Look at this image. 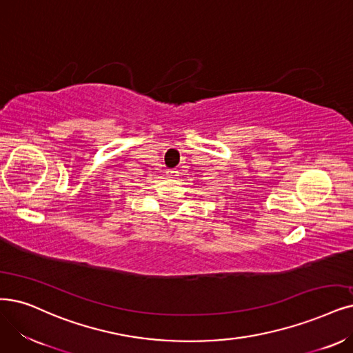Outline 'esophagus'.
<instances>
[{"mask_svg": "<svg viewBox=\"0 0 353 353\" xmlns=\"http://www.w3.org/2000/svg\"><path fill=\"white\" fill-rule=\"evenodd\" d=\"M165 174H167V177H170V179H174V177H177V170H167Z\"/></svg>", "mask_w": 353, "mask_h": 353, "instance_id": "1", "label": "esophagus"}]
</instances>
